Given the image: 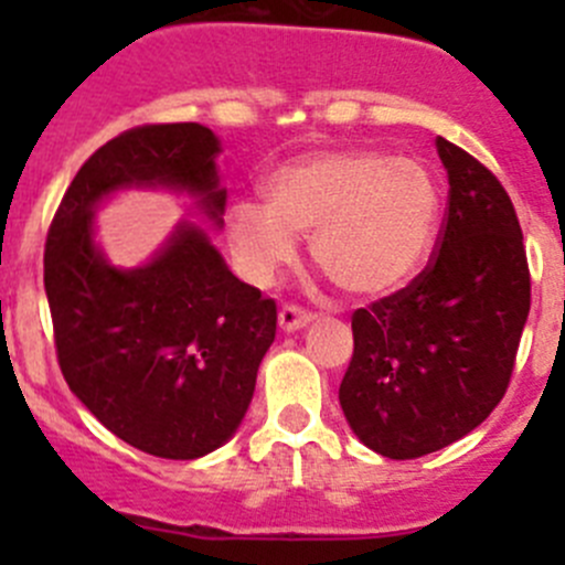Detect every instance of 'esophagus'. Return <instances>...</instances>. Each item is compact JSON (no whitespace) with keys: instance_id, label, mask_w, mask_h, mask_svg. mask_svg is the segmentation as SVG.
<instances>
[{"instance_id":"1","label":"esophagus","mask_w":565,"mask_h":565,"mask_svg":"<svg viewBox=\"0 0 565 565\" xmlns=\"http://www.w3.org/2000/svg\"><path fill=\"white\" fill-rule=\"evenodd\" d=\"M311 319H315L311 311L300 309V306H292V303H287L281 311H278V324H281L284 333H295V330L306 328Z\"/></svg>"}]
</instances>
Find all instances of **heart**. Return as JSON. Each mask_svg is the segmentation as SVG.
Here are the masks:
<instances>
[{
  "instance_id": "b5f03b06",
  "label": "heart",
  "mask_w": 565,
  "mask_h": 565,
  "mask_svg": "<svg viewBox=\"0 0 565 565\" xmlns=\"http://www.w3.org/2000/svg\"><path fill=\"white\" fill-rule=\"evenodd\" d=\"M262 207L235 204L226 235L254 281L267 284L309 235L311 265L352 298L404 287L435 246L440 182L426 163L380 150H328L284 163Z\"/></svg>"
}]
</instances>
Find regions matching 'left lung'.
<instances>
[{"instance_id":"obj_1","label":"left lung","mask_w":565,"mask_h":565,"mask_svg":"<svg viewBox=\"0 0 565 565\" xmlns=\"http://www.w3.org/2000/svg\"><path fill=\"white\" fill-rule=\"evenodd\" d=\"M448 207L429 265L352 315L341 409L363 446L418 459L461 440L505 396L530 311L520 218L481 161L437 136Z\"/></svg>"}]
</instances>
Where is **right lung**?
Returning <instances> with one entry per match:
<instances>
[{
	"instance_id": "1",
	"label": "right lung",
	"mask_w": 565,
	"mask_h": 565,
	"mask_svg": "<svg viewBox=\"0 0 565 565\" xmlns=\"http://www.w3.org/2000/svg\"><path fill=\"white\" fill-rule=\"evenodd\" d=\"M218 139L199 122L139 125L84 161L49 226L43 281L62 377L108 431L161 459H199L246 415L276 339V300L232 276L182 221L141 267H114L93 241L104 196L163 185L221 224Z\"/></svg>"
}]
</instances>
